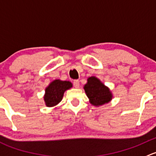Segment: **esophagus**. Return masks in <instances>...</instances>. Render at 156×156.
Masks as SVG:
<instances>
[{"mask_svg":"<svg viewBox=\"0 0 156 156\" xmlns=\"http://www.w3.org/2000/svg\"><path fill=\"white\" fill-rule=\"evenodd\" d=\"M73 86H74L75 88H79V86H80V81L79 80H74L73 81Z\"/></svg>","mask_w":156,"mask_h":156,"instance_id":"esophagus-1","label":"esophagus"}]
</instances>
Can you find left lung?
Masks as SVG:
<instances>
[{"instance_id":"obj_1","label":"left lung","mask_w":156,"mask_h":156,"mask_svg":"<svg viewBox=\"0 0 156 156\" xmlns=\"http://www.w3.org/2000/svg\"><path fill=\"white\" fill-rule=\"evenodd\" d=\"M83 88L89 98V102L95 107L107 104L113 98L110 89L95 76L88 78L87 83Z\"/></svg>"}]
</instances>
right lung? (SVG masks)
Segmentation results:
<instances>
[{
  "label": "right lung",
  "mask_w": 156,
  "mask_h": 156,
  "mask_svg": "<svg viewBox=\"0 0 156 156\" xmlns=\"http://www.w3.org/2000/svg\"><path fill=\"white\" fill-rule=\"evenodd\" d=\"M73 86L69 81H62L55 80L45 89L44 101L46 107H52L56 106L63 98L64 93L66 90Z\"/></svg>",
  "instance_id": "right-lung-1"
}]
</instances>
